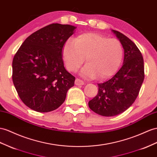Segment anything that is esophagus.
Segmentation results:
<instances>
[{"instance_id": "esophagus-1", "label": "esophagus", "mask_w": 157, "mask_h": 157, "mask_svg": "<svg viewBox=\"0 0 157 157\" xmlns=\"http://www.w3.org/2000/svg\"><path fill=\"white\" fill-rule=\"evenodd\" d=\"M75 84L76 86H83L84 84V82H83L82 79L78 78V79H75Z\"/></svg>"}]
</instances>
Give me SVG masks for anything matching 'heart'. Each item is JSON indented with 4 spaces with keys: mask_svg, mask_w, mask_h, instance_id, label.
<instances>
[{
    "mask_svg": "<svg viewBox=\"0 0 157 157\" xmlns=\"http://www.w3.org/2000/svg\"><path fill=\"white\" fill-rule=\"evenodd\" d=\"M123 50L117 39L94 33L79 35L74 40H68L63 47V58L68 71L75 72L83 62L81 71L84 78L105 79L117 70L123 58Z\"/></svg>",
    "mask_w": 157,
    "mask_h": 157,
    "instance_id": "obj_1",
    "label": "heart"
}]
</instances>
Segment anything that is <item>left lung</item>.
<instances>
[{"label":"left lung","mask_w":157,"mask_h":157,"mask_svg":"<svg viewBox=\"0 0 157 157\" xmlns=\"http://www.w3.org/2000/svg\"><path fill=\"white\" fill-rule=\"evenodd\" d=\"M112 31L123 47V64L111 79L98 84L97 95L88 103L92 111L105 117L117 115L130 107L144 78L143 58L137 46L122 33Z\"/></svg>","instance_id":"obj_1"}]
</instances>
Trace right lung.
Here are the masks:
<instances>
[{"label":"right lung","instance_id":"1","mask_svg":"<svg viewBox=\"0 0 157 157\" xmlns=\"http://www.w3.org/2000/svg\"><path fill=\"white\" fill-rule=\"evenodd\" d=\"M75 27L51 24L32 34L15 54L13 81L20 98L34 111H54L64 102L75 77L64 67L62 49Z\"/></svg>","mask_w":157,"mask_h":157}]
</instances>
